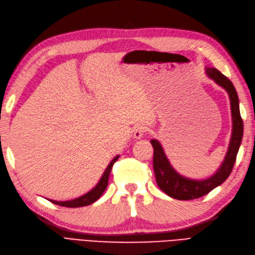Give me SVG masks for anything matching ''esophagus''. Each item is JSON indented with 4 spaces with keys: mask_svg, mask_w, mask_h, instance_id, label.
<instances>
[{
    "mask_svg": "<svg viewBox=\"0 0 255 255\" xmlns=\"http://www.w3.org/2000/svg\"><path fill=\"white\" fill-rule=\"evenodd\" d=\"M147 131V128L145 126H142V125H138L137 127H135L134 131H133V136L135 138H140L142 137Z\"/></svg>",
    "mask_w": 255,
    "mask_h": 255,
    "instance_id": "34e87169",
    "label": "esophagus"
}]
</instances>
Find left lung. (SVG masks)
Listing matches in <instances>:
<instances>
[{"instance_id":"8db88e82","label":"left lung","mask_w":255,"mask_h":255,"mask_svg":"<svg viewBox=\"0 0 255 255\" xmlns=\"http://www.w3.org/2000/svg\"><path fill=\"white\" fill-rule=\"evenodd\" d=\"M207 73L216 84L227 90L231 101L232 112V136L228 152L221 166V168L211 177L203 181H195L186 178L178 174L169 163L164 150L156 139H151L153 147V169L157 186L169 196L181 201H189L199 199L201 196L208 194L214 188L223 184L230 175L237 155L242 143L244 125L240 112V104L238 92L235 90L232 82L215 68H207Z\"/></svg>"}]
</instances>
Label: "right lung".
<instances>
[{
  "label": "right lung",
  "instance_id": "add662e5",
  "mask_svg": "<svg viewBox=\"0 0 255 255\" xmlns=\"http://www.w3.org/2000/svg\"><path fill=\"white\" fill-rule=\"evenodd\" d=\"M119 158V155L116 156L115 158L112 159L110 162V164L108 165V167L106 168L105 172H104L102 178L100 180L99 184L93 188L91 191H89L88 193H86L85 195L78 197V199L72 200V201H68V202H56V201H52L49 200L51 203L59 205V206H63V207H68V208H77V207H83V206H88L92 203H94L96 201H98L101 195L103 194V192L105 191V189L107 188L108 185V180H109V174L111 171V168L113 166Z\"/></svg>",
  "mask_w": 255,
  "mask_h": 255
}]
</instances>
